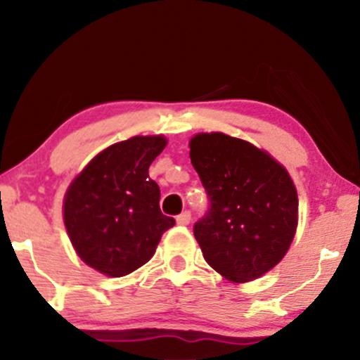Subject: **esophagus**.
Masks as SVG:
<instances>
[{
    "instance_id": "obj_1",
    "label": "esophagus",
    "mask_w": 360,
    "mask_h": 360,
    "mask_svg": "<svg viewBox=\"0 0 360 360\" xmlns=\"http://www.w3.org/2000/svg\"><path fill=\"white\" fill-rule=\"evenodd\" d=\"M176 221H177V225H189V221H191V213L183 212L181 214H177Z\"/></svg>"
}]
</instances>
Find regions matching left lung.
Segmentation results:
<instances>
[{
  "mask_svg": "<svg viewBox=\"0 0 360 360\" xmlns=\"http://www.w3.org/2000/svg\"><path fill=\"white\" fill-rule=\"evenodd\" d=\"M210 200L194 237L214 271L233 283L257 279L286 255L298 225V194L288 171L245 140L213 131L189 142Z\"/></svg>",
  "mask_w": 360,
  "mask_h": 360,
  "instance_id": "obj_1",
  "label": "left lung"
}]
</instances>
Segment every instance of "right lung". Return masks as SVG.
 <instances>
[{"label": "right lung", "mask_w": 360, "mask_h": 360, "mask_svg": "<svg viewBox=\"0 0 360 360\" xmlns=\"http://www.w3.org/2000/svg\"><path fill=\"white\" fill-rule=\"evenodd\" d=\"M167 140L131 137L100 152L69 186L64 223L77 255L111 278L150 260L174 218L160 212V189L148 167Z\"/></svg>", "instance_id": "1"}]
</instances>
